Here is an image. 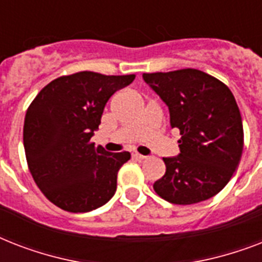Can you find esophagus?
<instances>
[{
	"label": "esophagus",
	"instance_id": "34e87169",
	"mask_svg": "<svg viewBox=\"0 0 262 262\" xmlns=\"http://www.w3.org/2000/svg\"><path fill=\"white\" fill-rule=\"evenodd\" d=\"M132 156H133V158H135V159H137V160H144V159H147V156L140 155V154H137V152H133V154H132Z\"/></svg>",
	"mask_w": 262,
	"mask_h": 262
}]
</instances>
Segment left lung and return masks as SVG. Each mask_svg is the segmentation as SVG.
Listing matches in <instances>:
<instances>
[{
    "instance_id": "obj_1",
    "label": "left lung",
    "mask_w": 262,
    "mask_h": 262,
    "mask_svg": "<svg viewBox=\"0 0 262 262\" xmlns=\"http://www.w3.org/2000/svg\"><path fill=\"white\" fill-rule=\"evenodd\" d=\"M181 133L179 155L163 158L166 174L154 183L168 203L189 205L217 194L244 151V126L230 88L197 69L144 73Z\"/></svg>"
}]
</instances>
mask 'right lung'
Instances as JSON below:
<instances>
[{"label":"right lung","mask_w":262,"mask_h":262,"mask_svg":"<svg viewBox=\"0 0 262 262\" xmlns=\"http://www.w3.org/2000/svg\"><path fill=\"white\" fill-rule=\"evenodd\" d=\"M135 77L95 72L62 76L28 107L23 130L28 168L43 194L63 211L90 212L114 195L118 170L130 154L95 148L91 137L107 100Z\"/></svg>","instance_id":"1"}]
</instances>
